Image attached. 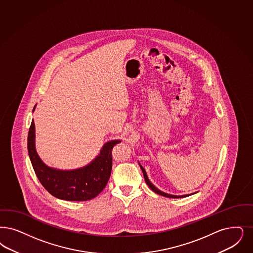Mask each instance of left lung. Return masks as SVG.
<instances>
[{"label":"left lung","mask_w":253,"mask_h":253,"mask_svg":"<svg viewBox=\"0 0 253 253\" xmlns=\"http://www.w3.org/2000/svg\"><path fill=\"white\" fill-rule=\"evenodd\" d=\"M140 168H141L142 172H143V175H144V179H145V181H146V183L149 185V187L152 189L153 192L157 193L158 195H161V196H164V197H167V198H172V199H176V198H184V197H188L189 195H183V196H174V195H169V194H167V193L162 192V191H160L159 189H157L153 184H152V182H150V180L148 179V176H147V173L145 171V169L142 168L141 166H140Z\"/></svg>","instance_id":"1"}]
</instances>
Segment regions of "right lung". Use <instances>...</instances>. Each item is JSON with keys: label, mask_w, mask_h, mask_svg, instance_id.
Returning <instances> with one entry per match:
<instances>
[{"label": "right lung", "mask_w": 253, "mask_h": 253, "mask_svg": "<svg viewBox=\"0 0 253 253\" xmlns=\"http://www.w3.org/2000/svg\"><path fill=\"white\" fill-rule=\"evenodd\" d=\"M120 142H107L95 160L86 167L74 170H58L41 161L35 148L34 121L28 132L27 147L35 173L48 192L64 201L84 202L97 197L107 184L112 171V150Z\"/></svg>", "instance_id": "right-lung-1"}]
</instances>
